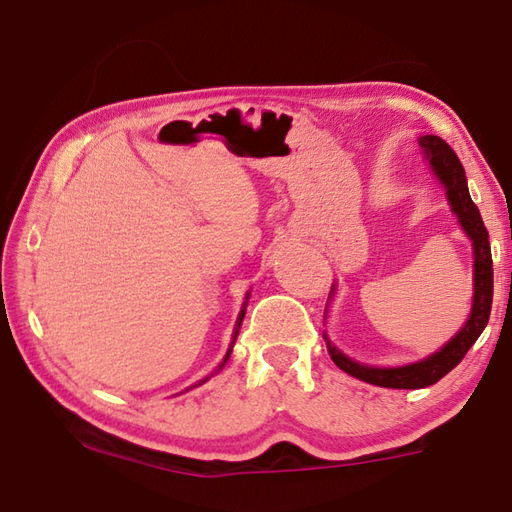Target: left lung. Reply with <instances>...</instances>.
I'll return each instance as SVG.
<instances>
[{
  "mask_svg": "<svg viewBox=\"0 0 512 512\" xmlns=\"http://www.w3.org/2000/svg\"><path fill=\"white\" fill-rule=\"evenodd\" d=\"M418 143L424 151V158L429 160L433 173H436L438 180L444 184V189H447V200L453 213L458 215L460 226L473 242V306L469 321L464 323V328L447 345L440 347L436 354L422 358L418 363H409L402 367H369L356 363L341 350H336V345L323 334L332 361L343 372L358 380H365V383L389 389H422L438 383L442 376H447L466 356V352L471 350L477 336L484 332L493 306L491 244H488V231L482 222L480 209L471 200L469 187H466L462 162L440 136H422Z\"/></svg>",
  "mask_w": 512,
  "mask_h": 512,
  "instance_id": "left-lung-1",
  "label": "left lung"
}]
</instances>
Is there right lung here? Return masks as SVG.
Wrapping results in <instances>:
<instances>
[{"mask_svg":"<svg viewBox=\"0 0 512 512\" xmlns=\"http://www.w3.org/2000/svg\"><path fill=\"white\" fill-rule=\"evenodd\" d=\"M248 295H250V292H248ZM248 295H246V301H248ZM246 301H244V308H242V312H239V317H237V323H235V334H233V343H235V339H237V334H239V325H242V319H244V312H246ZM233 343H231V347H228V352H226V358H224V363L228 361V356H231V352H233ZM222 363V365H224ZM220 365V367H222ZM206 380V378H204ZM204 380H202V383H204Z\"/></svg>","mask_w":512,"mask_h":512,"instance_id":"add662e5","label":"right lung"}]
</instances>
